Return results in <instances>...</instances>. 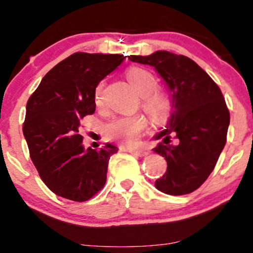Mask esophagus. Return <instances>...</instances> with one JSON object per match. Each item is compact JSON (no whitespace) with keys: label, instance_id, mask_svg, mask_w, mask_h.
<instances>
[{"label":"esophagus","instance_id":"esophagus-1","mask_svg":"<svg viewBox=\"0 0 253 253\" xmlns=\"http://www.w3.org/2000/svg\"><path fill=\"white\" fill-rule=\"evenodd\" d=\"M127 152H129L130 154H134L136 157H146L150 152L145 151V150H135V148H130V150H125Z\"/></svg>","mask_w":253,"mask_h":253}]
</instances>
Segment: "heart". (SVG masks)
Masks as SVG:
<instances>
[{"mask_svg": "<svg viewBox=\"0 0 253 253\" xmlns=\"http://www.w3.org/2000/svg\"><path fill=\"white\" fill-rule=\"evenodd\" d=\"M127 79L141 96V107L154 123L163 124L169 119L173 102L166 93L157 90V81L151 73L139 67L127 71ZM105 84L100 82L94 90V102L96 106L103 103ZM147 121L142 115L120 117L112 120L105 127L106 138L124 146H133L144 134Z\"/></svg>", "mask_w": 253, "mask_h": 253, "instance_id": "obj_1", "label": "heart"}]
</instances>
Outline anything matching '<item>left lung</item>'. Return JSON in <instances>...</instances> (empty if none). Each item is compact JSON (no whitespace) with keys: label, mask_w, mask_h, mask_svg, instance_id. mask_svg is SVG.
Here are the masks:
<instances>
[{"label":"left lung","mask_w":253,"mask_h":253,"mask_svg":"<svg viewBox=\"0 0 253 253\" xmlns=\"http://www.w3.org/2000/svg\"><path fill=\"white\" fill-rule=\"evenodd\" d=\"M133 62L154 67L171 92L173 108L163 139L153 151L165 158L166 173L156 187L171 196L188 194L213 171L226 144L230 112L220 88L190 57L158 50L147 56L130 55ZM178 140L171 145L170 136Z\"/></svg>","instance_id":"obj_1"}]
</instances>
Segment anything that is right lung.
Wrapping results in <instances>:
<instances>
[{
	"label": "right lung",
	"instance_id": "right-lung-1",
	"mask_svg": "<svg viewBox=\"0 0 253 253\" xmlns=\"http://www.w3.org/2000/svg\"><path fill=\"white\" fill-rule=\"evenodd\" d=\"M124 59L120 54H72L44 75L27 102L23 135L30 158L57 196L86 202L105 185L109 158L118 147L84 150L79 128L95 112V87Z\"/></svg>",
	"mask_w": 253,
	"mask_h": 253
}]
</instances>
